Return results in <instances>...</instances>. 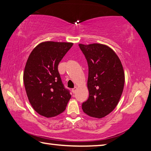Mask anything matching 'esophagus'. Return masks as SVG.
<instances>
[{"label":"esophagus","mask_w":151,"mask_h":151,"mask_svg":"<svg viewBox=\"0 0 151 151\" xmlns=\"http://www.w3.org/2000/svg\"><path fill=\"white\" fill-rule=\"evenodd\" d=\"M76 90H77V87H76V86L75 88H73L72 89V92H73V94H75V93L76 92Z\"/></svg>","instance_id":"1"}]
</instances>
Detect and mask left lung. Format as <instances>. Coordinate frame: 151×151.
<instances>
[{"mask_svg":"<svg viewBox=\"0 0 151 151\" xmlns=\"http://www.w3.org/2000/svg\"><path fill=\"white\" fill-rule=\"evenodd\" d=\"M88 65L89 97L82 108L89 116L102 118L114 110L122 94L124 71L116 53L99 43L79 44Z\"/></svg>","mask_w":151,"mask_h":151,"instance_id":"1","label":"left lung"}]
</instances>
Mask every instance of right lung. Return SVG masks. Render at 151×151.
I'll list each match as a JSON object with an SVG mask.
<instances>
[{
  "instance_id": "add662e5",
  "label": "right lung",
  "mask_w": 151,
  "mask_h": 151,
  "mask_svg": "<svg viewBox=\"0 0 151 151\" xmlns=\"http://www.w3.org/2000/svg\"><path fill=\"white\" fill-rule=\"evenodd\" d=\"M72 43L45 42L31 52L24 73V83L34 110L46 117H55L66 109L71 98L63 84L58 65Z\"/></svg>"
}]
</instances>
